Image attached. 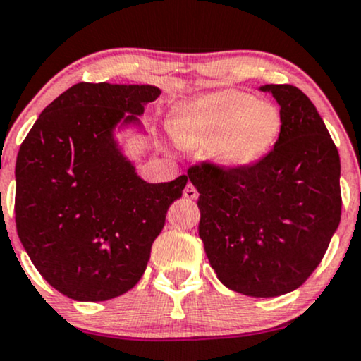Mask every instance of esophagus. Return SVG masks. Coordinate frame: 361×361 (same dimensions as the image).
Wrapping results in <instances>:
<instances>
[{
	"label": "esophagus",
	"mask_w": 361,
	"mask_h": 361,
	"mask_svg": "<svg viewBox=\"0 0 361 361\" xmlns=\"http://www.w3.org/2000/svg\"><path fill=\"white\" fill-rule=\"evenodd\" d=\"M183 197L188 198V200H197L198 198V192L197 188L192 183H188L185 186V192H183Z\"/></svg>",
	"instance_id": "obj_1"
}]
</instances>
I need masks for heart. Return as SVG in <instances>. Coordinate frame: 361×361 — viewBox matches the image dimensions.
I'll list each match as a JSON object with an SVG mask.
<instances>
[{
  "label": "heart",
  "instance_id": "1",
  "mask_svg": "<svg viewBox=\"0 0 361 361\" xmlns=\"http://www.w3.org/2000/svg\"><path fill=\"white\" fill-rule=\"evenodd\" d=\"M282 129L281 109L238 89L207 92L176 107L169 133L185 149H207L224 169H245L269 154Z\"/></svg>",
  "mask_w": 361,
  "mask_h": 361
}]
</instances>
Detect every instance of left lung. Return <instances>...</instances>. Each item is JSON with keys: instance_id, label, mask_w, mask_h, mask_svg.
<instances>
[{"instance_id": "1", "label": "left lung", "mask_w": 361, "mask_h": 361, "mask_svg": "<svg viewBox=\"0 0 361 361\" xmlns=\"http://www.w3.org/2000/svg\"><path fill=\"white\" fill-rule=\"evenodd\" d=\"M281 106L274 149L254 166L188 169L198 190V233L216 277L235 293L276 298L302 286L341 219L340 154L298 87L264 85Z\"/></svg>"}]
</instances>
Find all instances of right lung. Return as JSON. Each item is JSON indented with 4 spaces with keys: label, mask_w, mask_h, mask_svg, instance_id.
I'll return each instance as SVG.
<instances>
[{
    "label": "right lung",
    "mask_w": 361,
    "mask_h": 361,
    "mask_svg": "<svg viewBox=\"0 0 361 361\" xmlns=\"http://www.w3.org/2000/svg\"><path fill=\"white\" fill-rule=\"evenodd\" d=\"M161 90L80 84L43 109L16 158V232L51 288L75 301H107L145 274L168 208L186 175L146 183L117 147V123H137Z\"/></svg>",
    "instance_id": "add662e5"
}]
</instances>
